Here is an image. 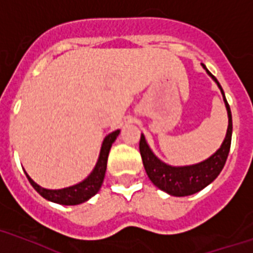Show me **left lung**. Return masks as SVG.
<instances>
[{
	"mask_svg": "<svg viewBox=\"0 0 253 253\" xmlns=\"http://www.w3.org/2000/svg\"><path fill=\"white\" fill-rule=\"evenodd\" d=\"M202 66L220 88L223 99L226 103L227 113H228V128H227L226 138L223 141L222 146L216 150V153L212 154L210 158H207L206 161L197 164V165L174 168V166L166 165L154 156L153 152L149 149L144 136H141L140 138V153L149 179L153 182L158 189L164 190L174 197L191 195V194H195L201 191L202 189H205L207 185H210L211 182L220 174L227 161L228 153H230L231 137H232V116H231L230 105L227 103L224 92H223L216 78L207 70L205 64H202Z\"/></svg>",
	"mask_w": 253,
	"mask_h": 253,
	"instance_id": "8db88e82",
	"label": "left lung"
}]
</instances>
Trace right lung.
Segmentation results:
<instances>
[{
	"label": "right lung",
	"instance_id": "1",
	"mask_svg": "<svg viewBox=\"0 0 253 253\" xmlns=\"http://www.w3.org/2000/svg\"><path fill=\"white\" fill-rule=\"evenodd\" d=\"M120 130H115L111 134L104 138L101 150H100V157L97 160L95 169L92 171L88 178H85L83 182H80L78 185L67 187V189L62 190H47L37 185L33 179L26 174L27 179L31 183V186L38 191L43 198H46L48 201L55 202L59 205H66V206H74V205H79L83 202L88 201L89 198L93 197L101 187V183L104 181L105 170H107V161H108V154L111 150V146L119 136Z\"/></svg>",
	"mask_w": 253,
	"mask_h": 253
}]
</instances>
